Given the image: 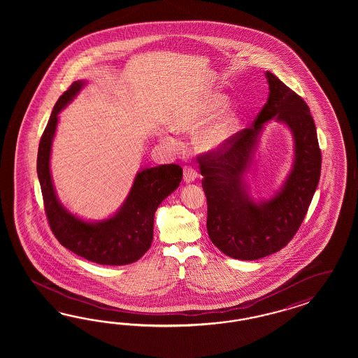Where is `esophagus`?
Wrapping results in <instances>:
<instances>
[{"mask_svg":"<svg viewBox=\"0 0 358 358\" xmlns=\"http://www.w3.org/2000/svg\"><path fill=\"white\" fill-rule=\"evenodd\" d=\"M196 177H198V174H196V172H195L193 168H190V166H185L184 181L186 184L194 182L195 180H196Z\"/></svg>","mask_w":358,"mask_h":358,"instance_id":"esophagus-1","label":"esophagus"}]
</instances>
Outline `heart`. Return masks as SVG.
Wrapping results in <instances>:
<instances>
[{"instance_id":"heart-1","label":"heart","mask_w":358,"mask_h":358,"mask_svg":"<svg viewBox=\"0 0 358 358\" xmlns=\"http://www.w3.org/2000/svg\"><path fill=\"white\" fill-rule=\"evenodd\" d=\"M228 106L229 99L227 96L217 92L207 93L196 99L190 106L185 108L172 120V129L177 132L195 134L214 120ZM240 130L241 115L236 110H228L217 121L201 132L196 141L198 147L201 151H220L238 136ZM162 139L169 145H176V141L168 135H162Z\"/></svg>"}]
</instances>
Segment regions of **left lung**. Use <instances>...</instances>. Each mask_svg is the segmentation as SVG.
<instances>
[{
    "instance_id": "left-lung-1",
    "label": "left lung",
    "mask_w": 358,
    "mask_h": 358,
    "mask_svg": "<svg viewBox=\"0 0 358 358\" xmlns=\"http://www.w3.org/2000/svg\"><path fill=\"white\" fill-rule=\"evenodd\" d=\"M265 77L269 97L252 127L199 160L208 236L224 255L238 260H259L287 245L303 222L320 178L322 155L310 108L278 77L271 72ZM271 119L292 132L294 164L279 190L268 200L256 201L248 173L255 162L262 130Z\"/></svg>"
}]
</instances>
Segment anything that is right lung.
Masks as SVG:
<instances>
[{
  "mask_svg": "<svg viewBox=\"0 0 358 358\" xmlns=\"http://www.w3.org/2000/svg\"><path fill=\"white\" fill-rule=\"evenodd\" d=\"M85 85V80H77L59 98L39 143L36 172L44 208L55 238L66 250L101 265H127L139 260L150 250L155 213L164 199L178 187L182 169L176 164L141 168L135 176L127 198L108 219L87 220L66 210L57 198L50 169L52 141L59 113Z\"/></svg>",
  "mask_w": 358,
  "mask_h": 358,
  "instance_id": "add662e5",
  "label": "right lung"
}]
</instances>
